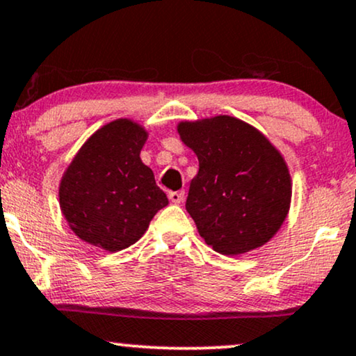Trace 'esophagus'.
<instances>
[{
	"label": "esophagus",
	"instance_id": "34e87169",
	"mask_svg": "<svg viewBox=\"0 0 356 356\" xmlns=\"http://www.w3.org/2000/svg\"><path fill=\"white\" fill-rule=\"evenodd\" d=\"M168 198H170V201L171 203H175V204H179V203H183V200H185V191H171V193H168Z\"/></svg>",
	"mask_w": 356,
	"mask_h": 356
}]
</instances>
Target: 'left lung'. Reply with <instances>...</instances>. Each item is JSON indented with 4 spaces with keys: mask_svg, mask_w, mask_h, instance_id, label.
I'll return each instance as SVG.
<instances>
[{
    "mask_svg": "<svg viewBox=\"0 0 356 356\" xmlns=\"http://www.w3.org/2000/svg\"><path fill=\"white\" fill-rule=\"evenodd\" d=\"M181 142L196 153L186 211L214 251L239 256L274 238L291 208L292 179L277 148L252 125L216 115L179 122Z\"/></svg>",
    "mask_w": 356,
    "mask_h": 356,
    "instance_id": "8db88e82",
    "label": "left lung"
}]
</instances>
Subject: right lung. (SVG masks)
<instances>
[{
    "label": "right lung",
    "mask_w": 356,
    "mask_h": 356,
    "mask_svg": "<svg viewBox=\"0 0 356 356\" xmlns=\"http://www.w3.org/2000/svg\"><path fill=\"white\" fill-rule=\"evenodd\" d=\"M148 131L117 118L92 134L65 168L59 204L79 239L108 252L135 244L168 204L140 158Z\"/></svg>",
    "instance_id": "add662e5"
}]
</instances>
